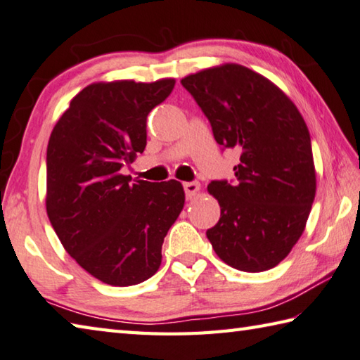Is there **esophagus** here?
Listing matches in <instances>:
<instances>
[{
  "label": "esophagus",
  "instance_id": "obj_1",
  "mask_svg": "<svg viewBox=\"0 0 360 360\" xmlns=\"http://www.w3.org/2000/svg\"><path fill=\"white\" fill-rule=\"evenodd\" d=\"M184 191H186V197L187 200H192L195 198V195L200 192V184L198 182H184Z\"/></svg>",
  "mask_w": 360,
  "mask_h": 360
}]
</instances>
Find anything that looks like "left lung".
I'll return each mask as SVG.
<instances>
[{"mask_svg":"<svg viewBox=\"0 0 360 360\" xmlns=\"http://www.w3.org/2000/svg\"><path fill=\"white\" fill-rule=\"evenodd\" d=\"M211 122L215 141L238 149L233 182L212 181L220 205L206 236L234 269L263 272L286 258L309 219L316 174L310 134L282 89L240 64H221L181 80Z\"/></svg>","mask_w":360,"mask_h":360,"instance_id":"1","label":"left lung"}]
</instances>
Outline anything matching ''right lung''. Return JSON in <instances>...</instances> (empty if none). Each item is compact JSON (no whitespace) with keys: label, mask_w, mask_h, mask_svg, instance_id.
I'll list each match as a JSON object with an SVG mask.
<instances>
[{"label":"right lung","mask_w":360,"mask_h":360,"mask_svg":"<svg viewBox=\"0 0 360 360\" xmlns=\"http://www.w3.org/2000/svg\"><path fill=\"white\" fill-rule=\"evenodd\" d=\"M174 78L101 82L82 89L51 130L47 214L66 252L112 286L136 285L162 263V244L179 217L181 182H132L121 174L146 148V120Z\"/></svg>","instance_id":"1"}]
</instances>
